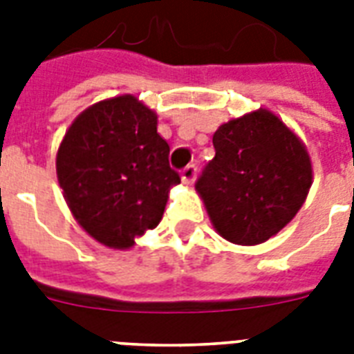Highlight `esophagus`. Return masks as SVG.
Here are the masks:
<instances>
[{"label":"esophagus","mask_w":354,"mask_h":354,"mask_svg":"<svg viewBox=\"0 0 354 354\" xmlns=\"http://www.w3.org/2000/svg\"><path fill=\"white\" fill-rule=\"evenodd\" d=\"M196 165H187L185 169L182 171V182L187 183V185H191V183H194V178H196Z\"/></svg>","instance_id":"34e87169"}]
</instances>
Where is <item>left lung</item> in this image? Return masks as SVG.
Segmentation results:
<instances>
[{
  "instance_id": "left-lung-1",
  "label": "left lung",
  "mask_w": 354,
  "mask_h": 354,
  "mask_svg": "<svg viewBox=\"0 0 354 354\" xmlns=\"http://www.w3.org/2000/svg\"><path fill=\"white\" fill-rule=\"evenodd\" d=\"M215 158L196 191L218 235L255 246L277 235L301 209L313 165L301 139L277 115L259 108L218 127Z\"/></svg>"
}]
</instances>
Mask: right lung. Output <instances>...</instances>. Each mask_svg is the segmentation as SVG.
Listing matches in <instances>:
<instances>
[{
    "label": "right lung",
    "mask_w": 354,
    "mask_h": 354,
    "mask_svg": "<svg viewBox=\"0 0 354 354\" xmlns=\"http://www.w3.org/2000/svg\"><path fill=\"white\" fill-rule=\"evenodd\" d=\"M158 115L138 97L95 102L71 122L57 176L75 221L95 241L127 250L160 224L180 174L169 165Z\"/></svg>",
    "instance_id": "1"
}]
</instances>
